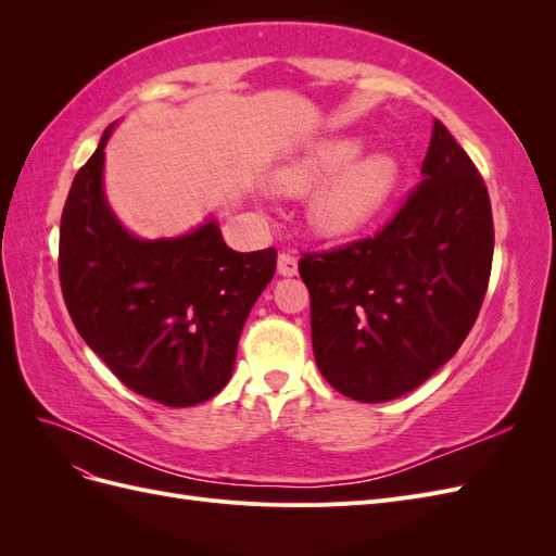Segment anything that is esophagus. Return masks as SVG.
I'll return each mask as SVG.
<instances>
[{"label": "esophagus", "mask_w": 556, "mask_h": 556, "mask_svg": "<svg viewBox=\"0 0 556 556\" xmlns=\"http://www.w3.org/2000/svg\"><path fill=\"white\" fill-rule=\"evenodd\" d=\"M296 271H299L296 257L288 255V252H282V255L278 257V274L285 278H292V276H296Z\"/></svg>", "instance_id": "34e87169"}]
</instances>
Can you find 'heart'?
<instances>
[{
	"label": "heart",
	"mask_w": 556,
	"mask_h": 556,
	"mask_svg": "<svg viewBox=\"0 0 556 556\" xmlns=\"http://www.w3.org/2000/svg\"><path fill=\"white\" fill-rule=\"evenodd\" d=\"M362 153L357 139H327L313 143L304 155L280 166L271 185L280 192L299 194L317 186L308 201L311 223L327 237H348L387 206L396 192L401 166L390 153Z\"/></svg>",
	"instance_id": "1"
}]
</instances>
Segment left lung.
I'll use <instances>...</instances> for the list:
<instances>
[{"label":"left lung","instance_id":"8db88e82","mask_svg":"<svg viewBox=\"0 0 556 556\" xmlns=\"http://www.w3.org/2000/svg\"><path fill=\"white\" fill-rule=\"evenodd\" d=\"M494 257L492 204L476 164L433 123L422 182L376 237L304 252L319 374L380 403L413 392L476 325Z\"/></svg>","mask_w":556,"mask_h":556}]
</instances>
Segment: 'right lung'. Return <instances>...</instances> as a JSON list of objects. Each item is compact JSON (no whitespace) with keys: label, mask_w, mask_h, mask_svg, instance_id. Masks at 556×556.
I'll return each instance as SVG.
<instances>
[{"label":"right lung","mask_w":556,"mask_h":556,"mask_svg":"<svg viewBox=\"0 0 556 556\" xmlns=\"http://www.w3.org/2000/svg\"><path fill=\"white\" fill-rule=\"evenodd\" d=\"M106 127L80 166L60 225V285L78 333L131 392L172 408L229 382L250 308L276 274V250L227 248L211 220L176 239L129 233L104 194Z\"/></svg>","instance_id":"1"}]
</instances>
